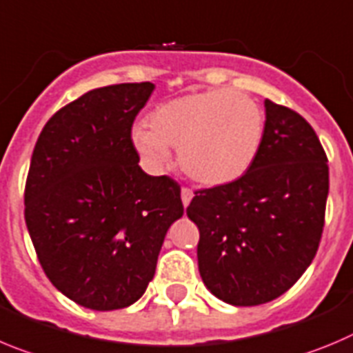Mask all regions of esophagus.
<instances>
[{"mask_svg": "<svg viewBox=\"0 0 353 353\" xmlns=\"http://www.w3.org/2000/svg\"><path fill=\"white\" fill-rule=\"evenodd\" d=\"M192 196H194L192 190H190L189 187H183V189H182V203H183V206H189V203H190V199H192Z\"/></svg>", "mask_w": 353, "mask_h": 353, "instance_id": "1", "label": "esophagus"}]
</instances>
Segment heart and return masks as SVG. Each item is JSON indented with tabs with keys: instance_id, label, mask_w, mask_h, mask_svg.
<instances>
[{
	"instance_id": "b5f03b06",
	"label": "heart",
	"mask_w": 353,
	"mask_h": 353,
	"mask_svg": "<svg viewBox=\"0 0 353 353\" xmlns=\"http://www.w3.org/2000/svg\"><path fill=\"white\" fill-rule=\"evenodd\" d=\"M150 128H132V143L148 164L161 168L170 148H180L182 170L208 187L231 183L254 164L264 137V112L255 99L232 89L173 98L154 108Z\"/></svg>"
}]
</instances>
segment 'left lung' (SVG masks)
Masks as SVG:
<instances>
[{"mask_svg": "<svg viewBox=\"0 0 353 353\" xmlns=\"http://www.w3.org/2000/svg\"><path fill=\"white\" fill-rule=\"evenodd\" d=\"M259 154L238 180L196 190L187 216L199 229L198 264L210 292L234 306L282 296L312 264L324 231L329 166L312 125L264 101Z\"/></svg>", "mask_w": 353, "mask_h": 353, "instance_id": "8db88e82", "label": "left lung"}]
</instances>
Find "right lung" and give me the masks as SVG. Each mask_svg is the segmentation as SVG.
Returning a JSON list of instances; mask_svg holds the SVG:
<instances>
[{"label":"right lung","instance_id":"obj_1","mask_svg":"<svg viewBox=\"0 0 353 353\" xmlns=\"http://www.w3.org/2000/svg\"><path fill=\"white\" fill-rule=\"evenodd\" d=\"M154 83L99 87L57 110L34 145L24 216L45 274L77 305L121 310L143 296L180 185L140 166L132 122Z\"/></svg>","mask_w":353,"mask_h":353}]
</instances>
